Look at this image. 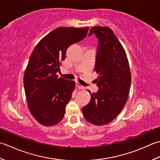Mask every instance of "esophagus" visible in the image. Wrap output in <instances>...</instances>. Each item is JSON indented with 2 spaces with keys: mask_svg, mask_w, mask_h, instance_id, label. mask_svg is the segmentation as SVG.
<instances>
[{
  "mask_svg": "<svg viewBox=\"0 0 160 160\" xmlns=\"http://www.w3.org/2000/svg\"><path fill=\"white\" fill-rule=\"evenodd\" d=\"M76 85H77V88L79 89V90H83V89H84V86H81V85L79 82H77V83H76Z\"/></svg>",
  "mask_w": 160,
  "mask_h": 160,
  "instance_id": "obj_1",
  "label": "esophagus"
}]
</instances>
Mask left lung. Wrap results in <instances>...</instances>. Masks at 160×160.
Returning a JSON list of instances; mask_svg holds the SVG:
<instances>
[{"instance_id":"obj_1","label":"left lung","mask_w":160,"mask_h":160,"mask_svg":"<svg viewBox=\"0 0 160 160\" xmlns=\"http://www.w3.org/2000/svg\"><path fill=\"white\" fill-rule=\"evenodd\" d=\"M98 38L94 70L99 90L91 94L89 103L82 108L83 115L94 125L111 122L122 111L128 99L131 74L124 49L112 30L97 26L89 37Z\"/></svg>"}]
</instances>
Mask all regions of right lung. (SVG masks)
<instances>
[{
	"label": "right lung",
	"instance_id": "1",
	"mask_svg": "<svg viewBox=\"0 0 160 160\" xmlns=\"http://www.w3.org/2000/svg\"><path fill=\"white\" fill-rule=\"evenodd\" d=\"M89 28H58L36 45L25 72L23 83L30 111L41 124L50 126L63 119L75 83L58 78L68 48L86 37Z\"/></svg>",
	"mask_w": 160,
	"mask_h": 160
}]
</instances>
